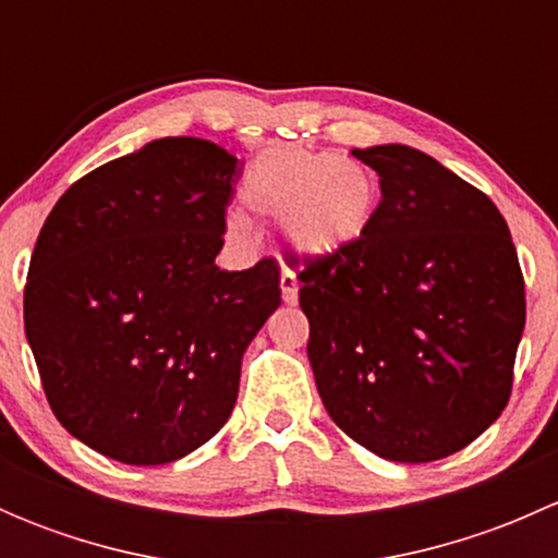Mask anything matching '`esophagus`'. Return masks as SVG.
<instances>
[{
    "label": "esophagus",
    "mask_w": 558,
    "mask_h": 558,
    "mask_svg": "<svg viewBox=\"0 0 558 558\" xmlns=\"http://www.w3.org/2000/svg\"><path fill=\"white\" fill-rule=\"evenodd\" d=\"M280 291H283L286 305H296V300H300V280H296L291 269H283V275H280Z\"/></svg>",
    "instance_id": "esophagus-1"
}]
</instances>
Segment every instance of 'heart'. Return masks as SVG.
<instances>
[{
	"label": "heart",
	"instance_id": "heart-1",
	"mask_svg": "<svg viewBox=\"0 0 558 558\" xmlns=\"http://www.w3.org/2000/svg\"><path fill=\"white\" fill-rule=\"evenodd\" d=\"M240 194L251 210L283 218V238L296 253L329 258L369 232L380 191L362 161L286 145L253 161ZM229 234L247 240V218L229 216Z\"/></svg>",
	"mask_w": 558,
	"mask_h": 558
}]
</instances>
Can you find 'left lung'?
Listing matches in <instances>:
<instances>
[{
	"mask_svg": "<svg viewBox=\"0 0 558 558\" xmlns=\"http://www.w3.org/2000/svg\"><path fill=\"white\" fill-rule=\"evenodd\" d=\"M353 156L380 174L373 227L296 275L315 386L380 459H446L510 399L526 324L519 253L497 205L432 156L393 143Z\"/></svg>",
	"mask_w": 558,
	"mask_h": 558,
	"instance_id": "1",
	"label": "left lung"
}]
</instances>
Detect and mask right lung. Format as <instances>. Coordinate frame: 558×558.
<instances>
[{"mask_svg":"<svg viewBox=\"0 0 558 558\" xmlns=\"http://www.w3.org/2000/svg\"><path fill=\"white\" fill-rule=\"evenodd\" d=\"M238 156L161 137L72 183L24 289L26 340L59 424L123 464H170L232 415L280 269L216 264Z\"/></svg>","mask_w":558,"mask_h":558,"instance_id":"obj_1","label":"right lung"}]
</instances>
